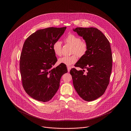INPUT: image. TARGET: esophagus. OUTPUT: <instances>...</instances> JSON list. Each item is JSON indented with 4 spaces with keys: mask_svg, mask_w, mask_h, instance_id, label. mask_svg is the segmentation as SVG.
<instances>
[{
    "mask_svg": "<svg viewBox=\"0 0 131 131\" xmlns=\"http://www.w3.org/2000/svg\"><path fill=\"white\" fill-rule=\"evenodd\" d=\"M67 69H68V72H69L70 70H71V67H69V66H67Z\"/></svg>",
    "mask_w": 131,
    "mask_h": 131,
    "instance_id": "esophagus-1",
    "label": "esophagus"
}]
</instances>
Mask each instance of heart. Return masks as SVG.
<instances>
[{"label":"heart","mask_w":131,"mask_h":131,"mask_svg":"<svg viewBox=\"0 0 131 131\" xmlns=\"http://www.w3.org/2000/svg\"><path fill=\"white\" fill-rule=\"evenodd\" d=\"M65 41L73 46L71 56H63L58 59L59 63L70 66L75 64L78 60V57L84 56L88 50V44L84 40H81V38L74 34H70L65 39ZM54 53L57 56L62 54V45L60 41H56L52 46Z\"/></svg>","instance_id":"obj_1"}]
</instances>
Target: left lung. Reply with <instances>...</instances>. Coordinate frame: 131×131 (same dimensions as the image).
I'll list each match as a JSON object with an SVG mask.
<instances>
[{
	"instance_id": "obj_1",
	"label": "left lung",
	"mask_w": 131,
	"mask_h": 131,
	"mask_svg": "<svg viewBox=\"0 0 131 131\" xmlns=\"http://www.w3.org/2000/svg\"><path fill=\"white\" fill-rule=\"evenodd\" d=\"M73 30L87 42L88 50L75 64L82 70L71 69L70 74L79 95L86 101H92L103 95L109 84L112 66L111 45L97 28L77 27Z\"/></svg>"
}]
</instances>
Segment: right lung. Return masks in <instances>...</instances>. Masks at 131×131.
I'll return each mask as SVG.
<instances>
[{
	"label": "right lung",
	"mask_w": 131,
	"mask_h": 131,
	"mask_svg": "<svg viewBox=\"0 0 131 131\" xmlns=\"http://www.w3.org/2000/svg\"><path fill=\"white\" fill-rule=\"evenodd\" d=\"M66 27L39 29L27 38L20 57L19 69L23 87L28 95L40 102L49 101L54 96L60 79L67 73L66 65L57 62L52 46L62 35Z\"/></svg>",
	"instance_id": "right-lung-1"
}]
</instances>
